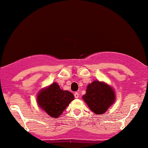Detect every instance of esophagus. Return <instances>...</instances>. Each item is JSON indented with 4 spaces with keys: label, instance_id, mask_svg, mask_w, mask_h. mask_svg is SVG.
I'll use <instances>...</instances> for the list:
<instances>
[{
    "label": "esophagus",
    "instance_id": "obj_1",
    "mask_svg": "<svg viewBox=\"0 0 148 148\" xmlns=\"http://www.w3.org/2000/svg\"><path fill=\"white\" fill-rule=\"evenodd\" d=\"M74 97H75V98H76V99H77V98H79V92H76L74 93Z\"/></svg>",
    "mask_w": 148,
    "mask_h": 148
}]
</instances>
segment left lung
Masks as SVG:
<instances>
[{
  "label": "left lung",
  "instance_id": "left-lung-1",
  "mask_svg": "<svg viewBox=\"0 0 148 148\" xmlns=\"http://www.w3.org/2000/svg\"><path fill=\"white\" fill-rule=\"evenodd\" d=\"M83 99L90 109L97 115L103 114L115 100V93L109 85L102 81H94L88 84Z\"/></svg>",
  "mask_w": 148,
  "mask_h": 148
}]
</instances>
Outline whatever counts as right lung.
Here are the masks:
<instances>
[{
  "label": "right lung",
  "instance_id": "add662e5",
  "mask_svg": "<svg viewBox=\"0 0 148 148\" xmlns=\"http://www.w3.org/2000/svg\"><path fill=\"white\" fill-rule=\"evenodd\" d=\"M74 96L70 92L62 90L57 83H53L39 92L37 101L39 106L51 118H58Z\"/></svg>",
  "mask_w": 148,
  "mask_h": 148
}]
</instances>
